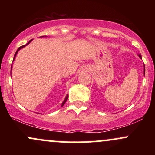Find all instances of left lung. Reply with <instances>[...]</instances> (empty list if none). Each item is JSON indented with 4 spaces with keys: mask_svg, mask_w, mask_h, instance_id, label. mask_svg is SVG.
<instances>
[{
    "mask_svg": "<svg viewBox=\"0 0 155 155\" xmlns=\"http://www.w3.org/2000/svg\"><path fill=\"white\" fill-rule=\"evenodd\" d=\"M138 56H139L140 57V58H141V56H140V55L139 54V55H138ZM145 67V66H144ZM144 74H145V68H144Z\"/></svg>",
    "mask_w": 155,
    "mask_h": 155,
    "instance_id": "obj_1",
    "label": "left lung"
}]
</instances>
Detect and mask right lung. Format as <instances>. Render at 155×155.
I'll return each instance as SVG.
<instances>
[{"label":"right lung","mask_w":155,"mask_h":155,"mask_svg":"<svg viewBox=\"0 0 155 155\" xmlns=\"http://www.w3.org/2000/svg\"><path fill=\"white\" fill-rule=\"evenodd\" d=\"M31 41H32V40H31V41H29V42H28V44H25V45H23V46H21V47H19V48H18V49H17V51H16V53H15V58H14V59H13V60H15V58L16 55H17V52H18V51L19 50V49H22V48H23V47H25V46H26V45H28V44H29V43H30V42H31ZM68 97V95H67V96H66V97H65V100H64V101H63V104H62V106H63V105H64V104H65V102H66V101H67Z\"/></svg>","instance_id":"obj_1"}]
</instances>
